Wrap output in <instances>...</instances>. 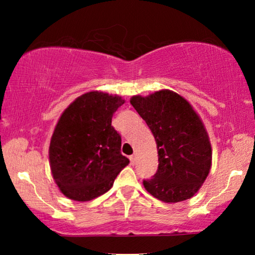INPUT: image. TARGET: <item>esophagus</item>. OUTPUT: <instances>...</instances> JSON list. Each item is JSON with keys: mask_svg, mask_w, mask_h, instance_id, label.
Listing matches in <instances>:
<instances>
[{"mask_svg": "<svg viewBox=\"0 0 255 255\" xmlns=\"http://www.w3.org/2000/svg\"><path fill=\"white\" fill-rule=\"evenodd\" d=\"M129 159H130V163L131 164H135L136 163V156H135V155H131V156L129 157Z\"/></svg>", "mask_w": 255, "mask_h": 255, "instance_id": "34e87169", "label": "esophagus"}]
</instances>
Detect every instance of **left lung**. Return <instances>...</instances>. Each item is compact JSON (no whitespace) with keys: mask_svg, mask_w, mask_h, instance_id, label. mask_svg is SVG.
<instances>
[{"mask_svg":"<svg viewBox=\"0 0 255 255\" xmlns=\"http://www.w3.org/2000/svg\"><path fill=\"white\" fill-rule=\"evenodd\" d=\"M130 103L156 141L158 169L152 179L143 181L145 189L167 204L190 199L208 176L213 157L199 115L171 90L133 96Z\"/></svg>","mask_w":255,"mask_h":255,"instance_id":"left-lung-1","label":"left lung"}]
</instances>
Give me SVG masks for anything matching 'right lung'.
I'll use <instances>...</instances> for the list:
<instances>
[{"instance_id":"1","label":"right lung","mask_w":255,"mask_h":255,"mask_svg":"<svg viewBox=\"0 0 255 255\" xmlns=\"http://www.w3.org/2000/svg\"><path fill=\"white\" fill-rule=\"evenodd\" d=\"M125 100L91 91L82 94L58 119L49 145L53 178L68 199L90 201L109 191L129 159L120 152L122 137L111 126Z\"/></svg>"}]
</instances>
